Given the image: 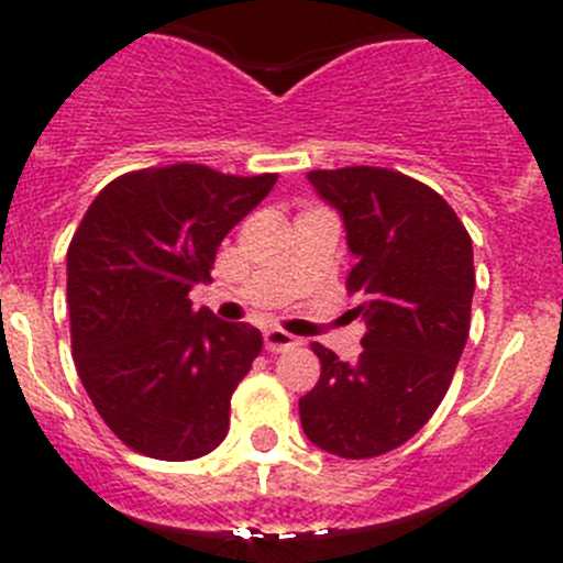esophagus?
I'll return each mask as SVG.
<instances>
[{
	"mask_svg": "<svg viewBox=\"0 0 563 563\" xmlns=\"http://www.w3.org/2000/svg\"><path fill=\"white\" fill-rule=\"evenodd\" d=\"M297 343V338L288 332H283V329H266L264 332V349L272 351V354H280V351H288L294 349Z\"/></svg>",
	"mask_w": 563,
	"mask_h": 563,
	"instance_id": "obj_1",
	"label": "esophagus"
}]
</instances>
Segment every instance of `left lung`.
I'll use <instances>...</instances> for the list:
<instances>
[{
	"label": "left lung",
	"instance_id": "1",
	"mask_svg": "<svg viewBox=\"0 0 563 563\" xmlns=\"http://www.w3.org/2000/svg\"><path fill=\"white\" fill-rule=\"evenodd\" d=\"M308 181L343 220L356 258L345 286L367 332L354 362L313 343L321 378L299 397V419L318 450L376 457L422 430L450 389L468 340L474 247L455 209L411 176L354 166Z\"/></svg>",
	"mask_w": 563,
	"mask_h": 563
}]
</instances>
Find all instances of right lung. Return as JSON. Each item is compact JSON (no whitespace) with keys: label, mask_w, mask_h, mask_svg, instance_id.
Returning a JSON list of instances; mask_svg holds the SVG:
<instances>
[{"label":"right lung","mask_w":563,"mask_h":563,"mask_svg":"<svg viewBox=\"0 0 563 563\" xmlns=\"http://www.w3.org/2000/svg\"><path fill=\"white\" fill-rule=\"evenodd\" d=\"M277 174L196 163L124 174L98 192L67 247L73 360L119 441L155 460H196L229 433L231 395L261 332L192 310L220 242Z\"/></svg>","instance_id":"obj_1"}]
</instances>
